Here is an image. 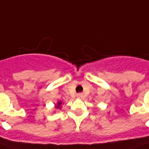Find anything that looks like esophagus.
<instances>
[{
    "instance_id": "34e87169",
    "label": "esophagus",
    "mask_w": 149,
    "mask_h": 149,
    "mask_svg": "<svg viewBox=\"0 0 149 149\" xmlns=\"http://www.w3.org/2000/svg\"><path fill=\"white\" fill-rule=\"evenodd\" d=\"M77 98H78V99H83L84 95L82 94H77Z\"/></svg>"
}]
</instances>
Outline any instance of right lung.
<instances>
[{
	"label": "right lung",
	"instance_id": "1",
	"mask_svg": "<svg viewBox=\"0 0 149 149\" xmlns=\"http://www.w3.org/2000/svg\"><path fill=\"white\" fill-rule=\"evenodd\" d=\"M61 104H62V102H61V101H58L57 103V105L55 106V107L57 108V109H59V110H60V109H61Z\"/></svg>",
	"mask_w": 149,
	"mask_h": 149
}]
</instances>
